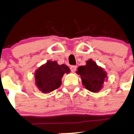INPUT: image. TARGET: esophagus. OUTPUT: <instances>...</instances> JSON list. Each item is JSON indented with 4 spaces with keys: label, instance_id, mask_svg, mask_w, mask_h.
<instances>
[{
    "label": "esophagus",
    "instance_id": "obj_1",
    "mask_svg": "<svg viewBox=\"0 0 134 134\" xmlns=\"http://www.w3.org/2000/svg\"><path fill=\"white\" fill-rule=\"evenodd\" d=\"M77 68V66H71V67H70V69H71V71H72L73 73H74L75 71H76Z\"/></svg>",
    "mask_w": 134,
    "mask_h": 134
}]
</instances>
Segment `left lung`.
Segmentation results:
<instances>
[{
  "label": "left lung",
  "mask_w": 134,
  "mask_h": 134,
  "mask_svg": "<svg viewBox=\"0 0 134 134\" xmlns=\"http://www.w3.org/2000/svg\"><path fill=\"white\" fill-rule=\"evenodd\" d=\"M86 65L77 68L76 73L82 81L86 89L93 93L99 92L108 79L107 73L102 67L98 66L92 59L86 62Z\"/></svg>",
  "instance_id": "obj_1"
}]
</instances>
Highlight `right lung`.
Segmentation results:
<instances>
[{
  "label": "right lung",
  "instance_id": "1",
  "mask_svg": "<svg viewBox=\"0 0 134 134\" xmlns=\"http://www.w3.org/2000/svg\"><path fill=\"white\" fill-rule=\"evenodd\" d=\"M70 70L65 64H58L57 61L48 60L35 71V84L43 93H48L59 88L64 74H70Z\"/></svg>",
  "mask_w": 134,
  "mask_h": 134
}]
</instances>
